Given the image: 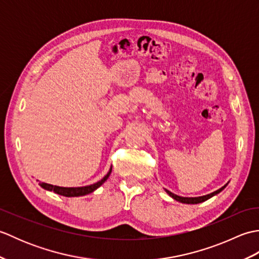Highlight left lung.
<instances>
[{
    "label": "left lung",
    "mask_w": 259,
    "mask_h": 259,
    "mask_svg": "<svg viewBox=\"0 0 259 259\" xmlns=\"http://www.w3.org/2000/svg\"><path fill=\"white\" fill-rule=\"evenodd\" d=\"M226 186H227V184L225 185L224 187H222L221 189L213 191V192H211V194H209V195L201 196V197H180V196H177V195L172 194L171 191H169L167 189H166V191H167V194L170 197H172L174 199L177 200V201H180V202H183V203H199V202H202V201H206L207 199H209V198H211L214 195L219 194V192H221L223 189H225V187H226Z\"/></svg>",
    "instance_id": "left-lung-1"
}]
</instances>
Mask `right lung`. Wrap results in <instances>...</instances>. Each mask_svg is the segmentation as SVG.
<instances>
[{"label": "right lung", "mask_w": 259, "mask_h": 259, "mask_svg": "<svg viewBox=\"0 0 259 259\" xmlns=\"http://www.w3.org/2000/svg\"><path fill=\"white\" fill-rule=\"evenodd\" d=\"M111 170L112 168H110L109 172L104 176V177L100 180L98 181V183L90 185V186H85V187H75V188H68V187H59V186H53L50 184H46V183H38L42 188H45L46 190H50L56 192L58 195H61V196H65V197H79V196H84L90 194V192L95 191L96 189H98L99 187H100L104 181H106L110 174H111Z\"/></svg>", "instance_id": "1"}]
</instances>
